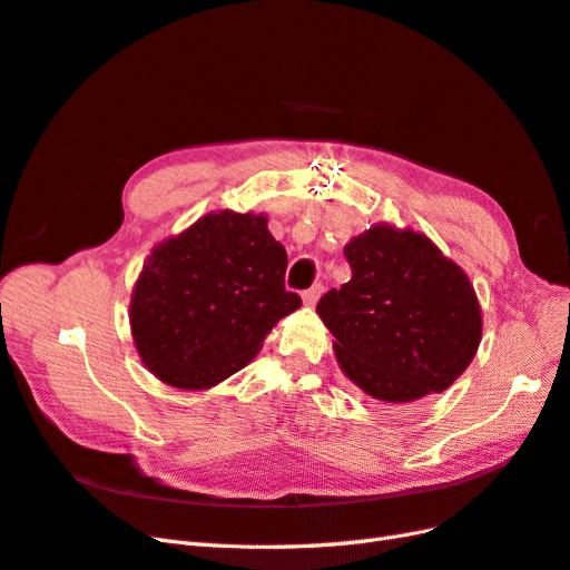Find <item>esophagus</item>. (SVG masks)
<instances>
[{"label": "esophagus", "mask_w": 570, "mask_h": 570, "mask_svg": "<svg viewBox=\"0 0 570 570\" xmlns=\"http://www.w3.org/2000/svg\"><path fill=\"white\" fill-rule=\"evenodd\" d=\"M321 292H323V285H321V283H316V285H314V287H309V289H304V292H302V299H304V304L314 306V304L318 302V297H321Z\"/></svg>", "instance_id": "34e87169"}]
</instances>
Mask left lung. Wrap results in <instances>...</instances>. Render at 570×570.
I'll return each mask as SVG.
<instances>
[{"mask_svg":"<svg viewBox=\"0 0 570 570\" xmlns=\"http://www.w3.org/2000/svg\"><path fill=\"white\" fill-rule=\"evenodd\" d=\"M345 258L352 281L316 304L345 376L386 405L449 389L482 337L468 275L429 237L391 225L352 239Z\"/></svg>","mask_w":570,"mask_h":570,"instance_id":"left-lung-1","label":"left lung"}]
</instances>
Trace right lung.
<instances>
[{
    "label": "right lung",
    "instance_id": "add662e5",
    "mask_svg": "<svg viewBox=\"0 0 570 570\" xmlns=\"http://www.w3.org/2000/svg\"><path fill=\"white\" fill-rule=\"evenodd\" d=\"M287 254L264 215L220 210L153 249L131 295V333L153 374L208 389L252 362L266 333L302 306Z\"/></svg>",
    "mask_w": 570,
    "mask_h": 570
}]
</instances>
